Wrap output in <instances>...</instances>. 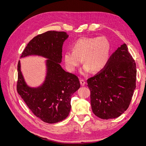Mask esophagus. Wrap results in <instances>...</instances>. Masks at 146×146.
Returning <instances> with one entry per match:
<instances>
[{
  "instance_id": "34e87169",
  "label": "esophagus",
  "mask_w": 146,
  "mask_h": 146,
  "mask_svg": "<svg viewBox=\"0 0 146 146\" xmlns=\"http://www.w3.org/2000/svg\"><path fill=\"white\" fill-rule=\"evenodd\" d=\"M80 84H81V85L82 86H85V83H86V82H85V81L84 80H83V79H81V80H80Z\"/></svg>"
}]
</instances>
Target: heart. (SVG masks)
<instances>
[{
	"mask_svg": "<svg viewBox=\"0 0 146 146\" xmlns=\"http://www.w3.org/2000/svg\"><path fill=\"white\" fill-rule=\"evenodd\" d=\"M111 45L104 36L98 38H82L72 45V51L68 50L64 54L66 68L70 71L76 70L83 60L84 64L81 73L87 75L92 70L98 72L107 66L110 57Z\"/></svg>",
	"mask_w": 146,
	"mask_h": 146,
	"instance_id": "1",
	"label": "heart"
}]
</instances>
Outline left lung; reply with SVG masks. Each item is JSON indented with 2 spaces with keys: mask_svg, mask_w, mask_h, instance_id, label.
<instances>
[{
  "mask_svg": "<svg viewBox=\"0 0 146 146\" xmlns=\"http://www.w3.org/2000/svg\"><path fill=\"white\" fill-rule=\"evenodd\" d=\"M136 80V63L124 43L110 57L104 70L87 80L92 112L103 119L120 116L129 107Z\"/></svg>",
  "mask_w": 146,
  "mask_h": 146,
  "instance_id": "left-lung-1",
  "label": "left lung"
}]
</instances>
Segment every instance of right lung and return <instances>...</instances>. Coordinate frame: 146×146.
<instances>
[{"label": "right lung", "instance_id": "1", "mask_svg": "<svg viewBox=\"0 0 146 146\" xmlns=\"http://www.w3.org/2000/svg\"><path fill=\"white\" fill-rule=\"evenodd\" d=\"M69 35L64 32L48 31L37 35L26 46L21 58L38 55L47 58L44 82L36 88L29 86L17 64V91L35 116L44 122L54 123L67 117L71 109L70 100L80 87L76 75L61 68L62 47Z\"/></svg>", "mask_w": 146, "mask_h": 146}]
</instances>
